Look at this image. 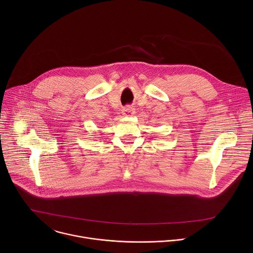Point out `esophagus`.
Returning a JSON list of instances; mask_svg holds the SVG:
<instances>
[{
  "instance_id": "1",
  "label": "esophagus",
  "mask_w": 253,
  "mask_h": 253,
  "mask_svg": "<svg viewBox=\"0 0 253 253\" xmlns=\"http://www.w3.org/2000/svg\"><path fill=\"white\" fill-rule=\"evenodd\" d=\"M134 111H135V109H134L133 107H130V106H127L123 109V112L122 114L124 116H130V115H133L134 114Z\"/></svg>"
}]
</instances>
